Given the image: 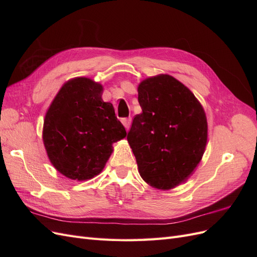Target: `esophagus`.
Wrapping results in <instances>:
<instances>
[{"label":"esophagus","mask_w":257,"mask_h":257,"mask_svg":"<svg viewBox=\"0 0 257 257\" xmlns=\"http://www.w3.org/2000/svg\"><path fill=\"white\" fill-rule=\"evenodd\" d=\"M131 123H132V118H123L122 119V124H123L124 127H125L126 130L130 128Z\"/></svg>","instance_id":"obj_1"}]
</instances>
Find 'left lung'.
Wrapping results in <instances>:
<instances>
[{"label":"left lung","mask_w":257,"mask_h":257,"mask_svg":"<svg viewBox=\"0 0 257 257\" xmlns=\"http://www.w3.org/2000/svg\"><path fill=\"white\" fill-rule=\"evenodd\" d=\"M143 112L127 134L138 172L153 188L169 190L184 182L203 158L208 124L195 95L173 76L161 74L138 85Z\"/></svg>","instance_id":"left-lung-1"}]
</instances>
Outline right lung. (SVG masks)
I'll return each instance as SVG.
<instances>
[{
    "instance_id": "right-lung-1",
    "label": "right lung",
    "mask_w": 257,
    "mask_h": 257,
    "mask_svg": "<svg viewBox=\"0 0 257 257\" xmlns=\"http://www.w3.org/2000/svg\"><path fill=\"white\" fill-rule=\"evenodd\" d=\"M102 84L85 77L65 82L45 115L43 141L51 164L72 180L97 176L126 136L113 106L102 99Z\"/></svg>"
}]
</instances>
